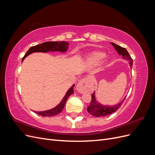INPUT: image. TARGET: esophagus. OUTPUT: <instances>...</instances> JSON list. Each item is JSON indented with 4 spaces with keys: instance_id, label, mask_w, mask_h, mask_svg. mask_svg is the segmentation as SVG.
I'll return each mask as SVG.
<instances>
[{
    "instance_id": "esophagus-1",
    "label": "esophagus",
    "mask_w": 155,
    "mask_h": 155,
    "mask_svg": "<svg viewBox=\"0 0 155 155\" xmlns=\"http://www.w3.org/2000/svg\"><path fill=\"white\" fill-rule=\"evenodd\" d=\"M89 79L88 78H85L79 81L76 86V90L81 94L85 93L88 89V85H89Z\"/></svg>"
}]
</instances>
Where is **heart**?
<instances>
[{
    "instance_id": "obj_1",
    "label": "heart",
    "mask_w": 155,
    "mask_h": 155,
    "mask_svg": "<svg viewBox=\"0 0 155 155\" xmlns=\"http://www.w3.org/2000/svg\"><path fill=\"white\" fill-rule=\"evenodd\" d=\"M105 54L101 51H93L88 55L87 62L89 65H96L104 58Z\"/></svg>"
}]
</instances>
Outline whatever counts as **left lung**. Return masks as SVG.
I'll return each instance as SVG.
<instances>
[{
	"label": "left lung",
	"mask_w": 155,
	"mask_h": 155,
	"mask_svg": "<svg viewBox=\"0 0 155 155\" xmlns=\"http://www.w3.org/2000/svg\"><path fill=\"white\" fill-rule=\"evenodd\" d=\"M111 45L114 46L116 50L118 51L119 55H121L124 59L128 60L130 63V67L133 66V59L131 58L129 52L125 48L121 47L120 46L117 45L113 43H110ZM126 97V96H125ZM125 97L121 101L120 104H117L113 106H109V105H104L100 104V103H97L95 97V92L92 94V100L91 102V105L87 107V111L90 114L96 116V117H102L105 116L107 115L111 114L114 113L118 110L119 108L121 107L124 103Z\"/></svg>",
	"instance_id": "1"
}]
</instances>
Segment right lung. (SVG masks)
<instances>
[{"label":"right lung","instance_id":"obj_1","mask_svg":"<svg viewBox=\"0 0 155 155\" xmlns=\"http://www.w3.org/2000/svg\"><path fill=\"white\" fill-rule=\"evenodd\" d=\"M68 43L67 41H49V42H45V43H41L40 45H37L36 46H31V47L27 51V52L25 55L24 57L22 59V62L23 60L26 58L28 55L34 53V52H48L50 51H58L61 52H65L68 49ZM74 85L67 92L66 94L63 98L62 101L60 102V104L55 107L53 109L50 110H45V111H41V112H36L34 111L36 114L43 116H54L59 114L61 112L62 110L65 105V103L67 101L68 97L74 93Z\"/></svg>","mask_w":155,"mask_h":155}]
</instances>
